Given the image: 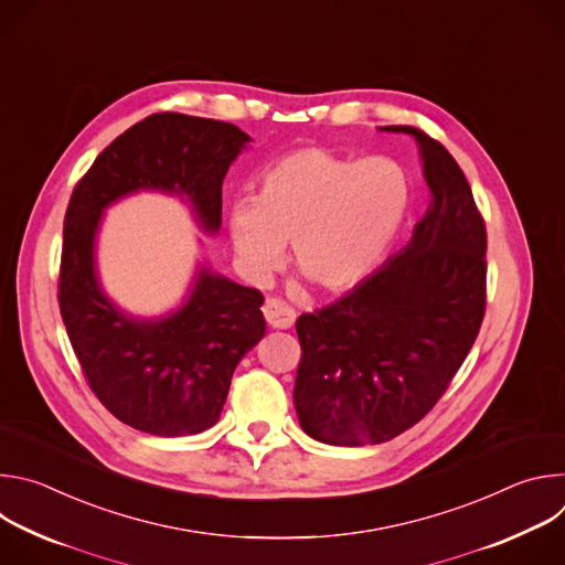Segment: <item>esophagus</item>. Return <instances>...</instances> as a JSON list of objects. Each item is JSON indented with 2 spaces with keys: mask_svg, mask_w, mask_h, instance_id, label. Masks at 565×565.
<instances>
[{
  "mask_svg": "<svg viewBox=\"0 0 565 565\" xmlns=\"http://www.w3.org/2000/svg\"><path fill=\"white\" fill-rule=\"evenodd\" d=\"M264 315L273 329H290L297 319L295 308L288 306L281 297H268L264 303Z\"/></svg>",
  "mask_w": 565,
  "mask_h": 565,
  "instance_id": "obj_1",
  "label": "esophagus"
}]
</instances>
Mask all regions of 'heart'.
<instances>
[{
  "label": "heart",
  "instance_id": "obj_1",
  "mask_svg": "<svg viewBox=\"0 0 565 565\" xmlns=\"http://www.w3.org/2000/svg\"><path fill=\"white\" fill-rule=\"evenodd\" d=\"M409 203V177L397 160L303 147L262 174L255 199L230 207L227 230L250 279L268 281L292 241L295 268L317 288L342 290L375 268Z\"/></svg>",
  "mask_w": 565,
  "mask_h": 565
}]
</instances>
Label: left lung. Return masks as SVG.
<instances>
[{
	"mask_svg": "<svg viewBox=\"0 0 565 565\" xmlns=\"http://www.w3.org/2000/svg\"><path fill=\"white\" fill-rule=\"evenodd\" d=\"M429 201L409 244L331 306L297 319L295 409L327 445L386 443L420 423L486 315L488 232L454 156L416 127Z\"/></svg>",
	"mask_w": 565,
	"mask_h": 565,
	"instance_id": "8db88e82",
	"label": "left lung"
}]
</instances>
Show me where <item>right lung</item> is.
<instances>
[{"label": "right lung", "instance_id": "right-lung-1", "mask_svg": "<svg viewBox=\"0 0 565 565\" xmlns=\"http://www.w3.org/2000/svg\"><path fill=\"white\" fill-rule=\"evenodd\" d=\"M250 136L236 125L153 114L120 134L75 185L60 264V312L83 373L125 425L163 438L218 423L236 364L264 335V295L201 266L185 301L134 317L103 290L96 238L103 212L158 190L185 199L203 232L221 227V185Z\"/></svg>", "mask_w": 565, "mask_h": 565}]
</instances>
